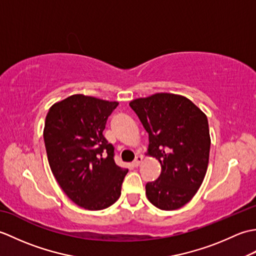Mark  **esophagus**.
<instances>
[{
  "instance_id": "1",
  "label": "esophagus",
  "mask_w": 256,
  "mask_h": 256,
  "mask_svg": "<svg viewBox=\"0 0 256 256\" xmlns=\"http://www.w3.org/2000/svg\"><path fill=\"white\" fill-rule=\"evenodd\" d=\"M143 162V156L142 155H138V156H136L135 157V160H134V162H132V165L134 166V167H138L140 165V162Z\"/></svg>"
}]
</instances>
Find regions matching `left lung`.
I'll use <instances>...</instances> for the list:
<instances>
[{"mask_svg":"<svg viewBox=\"0 0 256 256\" xmlns=\"http://www.w3.org/2000/svg\"><path fill=\"white\" fill-rule=\"evenodd\" d=\"M130 106L148 133V154L158 160V179L146 184V196L160 210H176L198 192L209 162L206 114L187 98L156 94Z\"/></svg>","mask_w":256,"mask_h":256,"instance_id":"obj_1","label":"left lung"}]
</instances>
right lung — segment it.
<instances>
[{
  "mask_svg": "<svg viewBox=\"0 0 256 256\" xmlns=\"http://www.w3.org/2000/svg\"><path fill=\"white\" fill-rule=\"evenodd\" d=\"M118 102L74 94L48 111L44 142L50 170L76 204L102 210L121 196L128 170L114 162V148L103 136Z\"/></svg>",
  "mask_w": 256,
  "mask_h": 256,
  "instance_id": "add662e5",
  "label": "right lung"
}]
</instances>
